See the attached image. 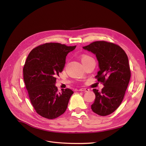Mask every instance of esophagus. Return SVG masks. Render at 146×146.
I'll return each mask as SVG.
<instances>
[{
    "label": "esophagus",
    "instance_id": "1",
    "mask_svg": "<svg viewBox=\"0 0 146 146\" xmlns=\"http://www.w3.org/2000/svg\"><path fill=\"white\" fill-rule=\"evenodd\" d=\"M79 91H80V92H89V89H85V88H81V89H79Z\"/></svg>",
    "mask_w": 146,
    "mask_h": 146
}]
</instances>
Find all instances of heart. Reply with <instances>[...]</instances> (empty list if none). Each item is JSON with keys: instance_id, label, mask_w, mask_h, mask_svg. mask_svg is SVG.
Returning <instances> with one entry per match:
<instances>
[{"instance_id": "b5f03b06", "label": "heart", "mask_w": 146, "mask_h": 146, "mask_svg": "<svg viewBox=\"0 0 146 146\" xmlns=\"http://www.w3.org/2000/svg\"><path fill=\"white\" fill-rule=\"evenodd\" d=\"M92 59V57L88 55H83L82 57H81V62H82V63H83V62H84L87 60H89V59Z\"/></svg>"}]
</instances>
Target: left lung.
<instances>
[{
    "mask_svg": "<svg viewBox=\"0 0 146 146\" xmlns=\"http://www.w3.org/2000/svg\"><path fill=\"white\" fill-rule=\"evenodd\" d=\"M96 55L100 71L96 78L104 86L101 92L93 89L95 99L91 108L95 113L106 116L121 104L131 78L127 56L120 46L106 41H96L83 46Z\"/></svg>",
    "mask_w": 146,
    "mask_h": 146,
    "instance_id": "obj_1",
    "label": "left lung"
}]
</instances>
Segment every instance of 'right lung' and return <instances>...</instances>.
Wrapping results in <instances>:
<instances>
[{
	"label": "right lung",
	"instance_id": "1",
	"mask_svg": "<svg viewBox=\"0 0 146 146\" xmlns=\"http://www.w3.org/2000/svg\"><path fill=\"white\" fill-rule=\"evenodd\" d=\"M76 45L46 43L33 48L23 68L26 88L33 107L42 117L53 119L65 112L74 92L66 89L57 92L56 76L65 67L67 54Z\"/></svg>",
	"mask_w": 146,
	"mask_h": 146
}]
</instances>
